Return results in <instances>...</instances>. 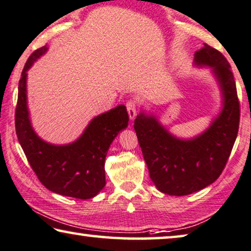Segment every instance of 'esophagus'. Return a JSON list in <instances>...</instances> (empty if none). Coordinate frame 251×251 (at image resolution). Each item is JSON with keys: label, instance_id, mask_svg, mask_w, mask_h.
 I'll return each mask as SVG.
<instances>
[{"label": "esophagus", "instance_id": "obj_1", "mask_svg": "<svg viewBox=\"0 0 251 251\" xmlns=\"http://www.w3.org/2000/svg\"><path fill=\"white\" fill-rule=\"evenodd\" d=\"M126 110H128V114H129V118L131 121H133L134 119L137 117V113H138V107H137V103L134 100H129L128 103H126Z\"/></svg>", "mask_w": 251, "mask_h": 251}]
</instances>
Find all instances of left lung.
Returning <instances> with one entry per match:
<instances>
[{
  "mask_svg": "<svg viewBox=\"0 0 251 251\" xmlns=\"http://www.w3.org/2000/svg\"><path fill=\"white\" fill-rule=\"evenodd\" d=\"M195 65L208 68L219 85L222 107L208 128L192 138L171 133L156 115L141 108L134 130L155 187L170 196H186L212 184L221 176L239 130L240 105L227 60L209 45L195 53Z\"/></svg>",
  "mask_w": 251,
  "mask_h": 251,
  "instance_id": "8db88e82",
  "label": "left lung"
}]
</instances>
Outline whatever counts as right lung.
<instances>
[{
    "label": "right lung",
    "mask_w": 251,
    "mask_h": 251,
    "mask_svg": "<svg viewBox=\"0 0 251 251\" xmlns=\"http://www.w3.org/2000/svg\"><path fill=\"white\" fill-rule=\"evenodd\" d=\"M47 52V46L29 56L21 74L16 108L18 140L42 184L55 194L78 199L94 198L105 187L104 163L112 141L128 126L125 105L93 118L81 136L70 144L42 139L32 128L27 104V71Z\"/></svg>",
    "instance_id": "obj_1"
}]
</instances>
